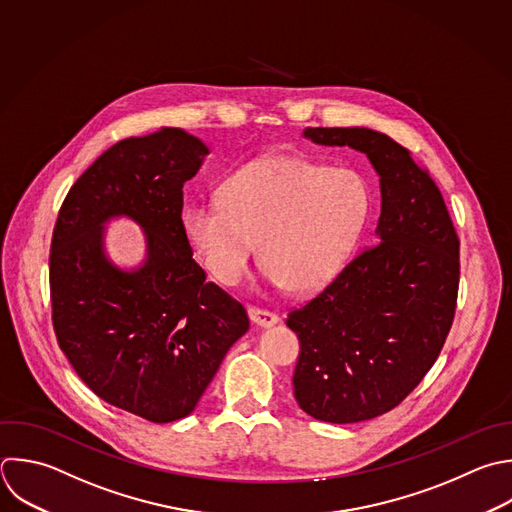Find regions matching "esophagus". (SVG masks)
<instances>
[{
  "label": "esophagus",
  "mask_w": 512,
  "mask_h": 512,
  "mask_svg": "<svg viewBox=\"0 0 512 512\" xmlns=\"http://www.w3.org/2000/svg\"><path fill=\"white\" fill-rule=\"evenodd\" d=\"M248 314H250V320L258 326H274L278 322V316L270 310H264V308H258V306H248Z\"/></svg>",
  "instance_id": "1"
}]
</instances>
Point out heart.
Returning a JSON list of instances; mask_svg holds the SVG:
<instances>
[{"instance_id": "obj_1", "label": "heart", "mask_w": 512, "mask_h": 512, "mask_svg": "<svg viewBox=\"0 0 512 512\" xmlns=\"http://www.w3.org/2000/svg\"><path fill=\"white\" fill-rule=\"evenodd\" d=\"M368 214L364 180L296 156L254 160L226 178L220 198L182 210L184 236L222 284L242 282L256 254L274 286H322L348 256Z\"/></svg>"}]
</instances>
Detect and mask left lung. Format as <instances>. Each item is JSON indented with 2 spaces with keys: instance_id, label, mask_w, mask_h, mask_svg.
<instances>
[{
  "instance_id": "8db88e82",
  "label": "left lung",
  "mask_w": 512,
  "mask_h": 512,
  "mask_svg": "<svg viewBox=\"0 0 512 512\" xmlns=\"http://www.w3.org/2000/svg\"><path fill=\"white\" fill-rule=\"evenodd\" d=\"M304 136L366 154L380 176L378 242L286 318L300 340L292 378L300 408L324 422H362L398 406L436 362L456 310L460 242L410 150L368 128Z\"/></svg>"
}]
</instances>
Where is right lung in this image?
<instances>
[{
	"label": "right lung",
	"instance_id": "1",
	"mask_svg": "<svg viewBox=\"0 0 512 512\" xmlns=\"http://www.w3.org/2000/svg\"><path fill=\"white\" fill-rule=\"evenodd\" d=\"M206 154L180 128L114 144L70 188L52 236L60 348L94 394L158 424L196 408L250 328L244 306L206 280L184 236L182 188ZM116 215L145 228L149 256L138 271L103 254V224Z\"/></svg>",
	"mask_w": 512,
	"mask_h": 512
}]
</instances>
